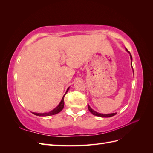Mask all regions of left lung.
Instances as JSON below:
<instances>
[{
    "label": "left lung",
    "mask_w": 153,
    "mask_h": 153,
    "mask_svg": "<svg viewBox=\"0 0 153 153\" xmlns=\"http://www.w3.org/2000/svg\"><path fill=\"white\" fill-rule=\"evenodd\" d=\"M126 50L128 51V52L129 53V51L126 49ZM129 54H130V53H129ZM130 58H131V61H132V56H131V55L130 54ZM131 65H132V63H131ZM87 106H88V109H89V110L90 111V112L93 114L94 115H96V116H98V117H112V116H114V115H115V114H116L117 113H112V114H100V113H98V112H96V111H94V110H92L91 107H90V106L88 105H87Z\"/></svg>",
    "instance_id": "left-lung-1"
}]
</instances>
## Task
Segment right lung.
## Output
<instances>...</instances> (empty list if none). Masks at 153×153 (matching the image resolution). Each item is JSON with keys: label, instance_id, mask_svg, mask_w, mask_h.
Listing matches in <instances>:
<instances>
[{"label": "right lung", "instance_id": "add662e5", "mask_svg": "<svg viewBox=\"0 0 153 153\" xmlns=\"http://www.w3.org/2000/svg\"><path fill=\"white\" fill-rule=\"evenodd\" d=\"M68 90H69V88H68V89H67L66 92L65 93V94L64 95L63 98H62L61 101V102H60L59 105L57 106L56 108H54L53 110L50 111V112H48V113H43V114H40V113H34V112H33L32 114H34V115H38V116H50V115H55V114H57L59 113V112H61V111L63 109V108H64V96H65V95L66 94V93H67V92L68 91Z\"/></svg>", "mask_w": 153, "mask_h": 153}]
</instances>
